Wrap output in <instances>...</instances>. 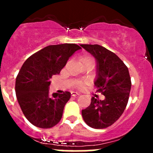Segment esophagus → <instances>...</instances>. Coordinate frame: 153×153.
<instances>
[{"label": "esophagus", "instance_id": "34e87169", "mask_svg": "<svg viewBox=\"0 0 153 153\" xmlns=\"http://www.w3.org/2000/svg\"><path fill=\"white\" fill-rule=\"evenodd\" d=\"M71 95H72V97H75L77 96V95H80V93H78V92H71Z\"/></svg>", "mask_w": 153, "mask_h": 153}]
</instances>
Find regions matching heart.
Segmentation results:
<instances>
[{
    "label": "heart",
    "mask_w": 153,
    "mask_h": 153,
    "mask_svg": "<svg viewBox=\"0 0 153 153\" xmlns=\"http://www.w3.org/2000/svg\"><path fill=\"white\" fill-rule=\"evenodd\" d=\"M86 58V59H90V60H92V58H90V57H85V58ZM84 58H83V59H84ZM92 61H93V60H92ZM78 87H80V88H81L83 86V83L82 82H79L78 84Z\"/></svg>",
    "instance_id": "1"
}]
</instances>
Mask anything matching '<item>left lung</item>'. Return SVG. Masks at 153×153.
Returning <instances> with one entry per match:
<instances>
[{
	"instance_id": "obj_1",
	"label": "left lung",
	"mask_w": 153,
	"mask_h": 153,
	"mask_svg": "<svg viewBox=\"0 0 153 153\" xmlns=\"http://www.w3.org/2000/svg\"><path fill=\"white\" fill-rule=\"evenodd\" d=\"M96 61V78L94 82L105 96L104 100L95 97L91 104L82 109V117L86 124L95 129H104L111 126L121 117L127 105L131 89L129 70L114 52L98 44H81Z\"/></svg>"
}]
</instances>
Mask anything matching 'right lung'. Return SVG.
<instances>
[{
  "label": "right lung",
  "mask_w": 153,
  "mask_h": 153,
  "mask_svg": "<svg viewBox=\"0 0 153 153\" xmlns=\"http://www.w3.org/2000/svg\"><path fill=\"white\" fill-rule=\"evenodd\" d=\"M81 49L75 44L48 46L23 64L16 78L15 93L23 113L34 126L48 129L61 121L71 93L49 95L50 79L58 75L69 58Z\"/></svg>",
  "instance_id": "1"
}]
</instances>
